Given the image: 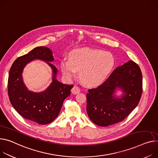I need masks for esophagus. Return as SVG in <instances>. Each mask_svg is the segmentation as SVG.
Returning <instances> with one entry per match:
<instances>
[{
  "mask_svg": "<svg viewBox=\"0 0 158 158\" xmlns=\"http://www.w3.org/2000/svg\"><path fill=\"white\" fill-rule=\"evenodd\" d=\"M71 92L73 94H77L80 92V89L78 86H74L71 89Z\"/></svg>",
  "mask_w": 158,
  "mask_h": 158,
  "instance_id": "1",
  "label": "esophagus"
}]
</instances>
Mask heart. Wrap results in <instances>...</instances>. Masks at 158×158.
Segmentation results:
<instances>
[{
  "instance_id": "heart-1",
  "label": "heart",
  "mask_w": 158,
  "mask_h": 158,
  "mask_svg": "<svg viewBox=\"0 0 158 158\" xmlns=\"http://www.w3.org/2000/svg\"><path fill=\"white\" fill-rule=\"evenodd\" d=\"M69 60H63L60 69L68 79L74 78L79 71L81 83L95 87L102 83L114 65L113 55L107 51L90 48H81L69 54Z\"/></svg>"
}]
</instances>
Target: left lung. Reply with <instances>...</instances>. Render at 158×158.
Here are the masks:
<instances>
[{"label":"left lung","instance_id":"obj_1","mask_svg":"<svg viewBox=\"0 0 158 158\" xmlns=\"http://www.w3.org/2000/svg\"><path fill=\"white\" fill-rule=\"evenodd\" d=\"M123 96L116 98L118 88ZM87 94V111L94 123L107 127L123 121L138 105L142 93V75L135 62L129 60L116 68L98 87Z\"/></svg>","mask_w":158,"mask_h":158}]
</instances>
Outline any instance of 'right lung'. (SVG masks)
<instances>
[{"instance_id":"1","label":"right lung","mask_w":158,"mask_h":158,"mask_svg":"<svg viewBox=\"0 0 158 158\" xmlns=\"http://www.w3.org/2000/svg\"><path fill=\"white\" fill-rule=\"evenodd\" d=\"M35 59L46 62L53 73V82L45 91L40 93L29 91L22 78L23 68ZM54 60L50 48L37 47L17 58L9 70L7 91L12 106L22 117L40 125L50 123L58 116L64 99L73 87V85L63 84L56 79L57 69L51 63Z\"/></svg>"}]
</instances>
